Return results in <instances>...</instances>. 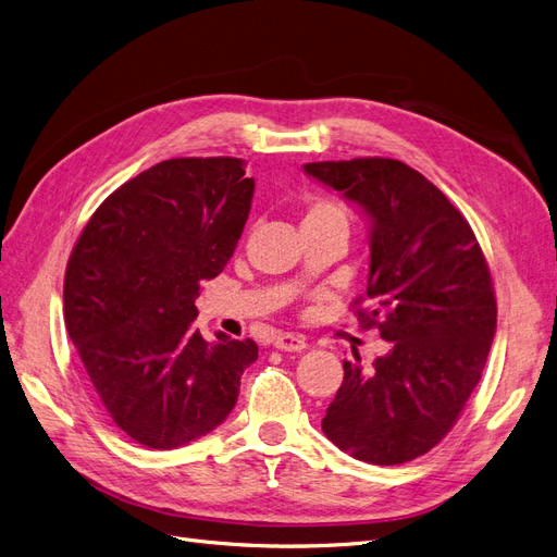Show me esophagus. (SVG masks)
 <instances>
[{"mask_svg":"<svg viewBox=\"0 0 557 557\" xmlns=\"http://www.w3.org/2000/svg\"><path fill=\"white\" fill-rule=\"evenodd\" d=\"M273 346H275L277 350H284V352H300V350L307 348L305 336H300V334H288V332L277 334V336L273 338Z\"/></svg>","mask_w":557,"mask_h":557,"instance_id":"1","label":"esophagus"}]
</instances>
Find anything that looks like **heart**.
<instances>
[{"instance_id": "b5f03b06", "label": "heart", "mask_w": 557, "mask_h": 557, "mask_svg": "<svg viewBox=\"0 0 557 557\" xmlns=\"http://www.w3.org/2000/svg\"><path fill=\"white\" fill-rule=\"evenodd\" d=\"M305 223H334V225H342V227L348 230V213L342 205L334 202V200L317 198V200H311L307 205L302 225Z\"/></svg>"}]
</instances>
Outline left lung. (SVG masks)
<instances>
[{
  "mask_svg": "<svg viewBox=\"0 0 557 557\" xmlns=\"http://www.w3.org/2000/svg\"><path fill=\"white\" fill-rule=\"evenodd\" d=\"M302 168L369 219L371 309L357 317L392 344L371 369L359 357L344 361L323 432L361 462H409L446 437L487 364L490 265L465 215L407 163L367 157Z\"/></svg>",
  "mask_w": 557,
  "mask_h": 557,
  "instance_id": "left-lung-1",
  "label": "left lung"
}]
</instances>
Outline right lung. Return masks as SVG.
<instances>
[{"label":"right lung","instance_id":"right-lung-1","mask_svg":"<svg viewBox=\"0 0 557 557\" xmlns=\"http://www.w3.org/2000/svg\"><path fill=\"white\" fill-rule=\"evenodd\" d=\"M255 196L246 161L168 159L113 190L72 248L65 330L92 392L136 444L171 450L219 428L252 338L196 327L200 282L227 265Z\"/></svg>","mask_w":557,"mask_h":557}]
</instances>
